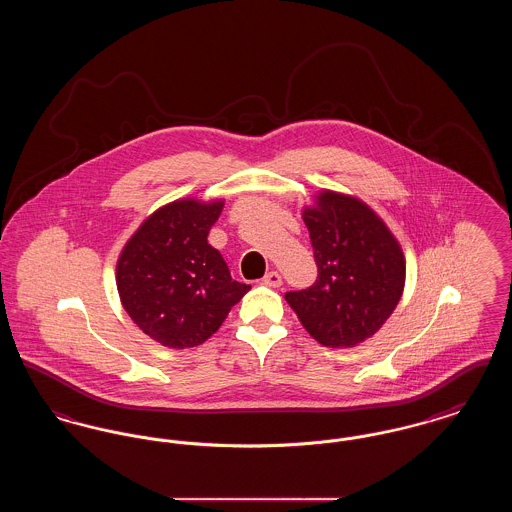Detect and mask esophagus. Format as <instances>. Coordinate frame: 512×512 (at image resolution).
Wrapping results in <instances>:
<instances>
[{
    "label": "esophagus",
    "mask_w": 512,
    "mask_h": 512,
    "mask_svg": "<svg viewBox=\"0 0 512 512\" xmlns=\"http://www.w3.org/2000/svg\"><path fill=\"white\" fill-rule=\"evenodd\" d=\"M263 284L268 286V288H280V286H282V276H280L276 270H270V272L265 274Z\"/></svg>",
    "instance_id": "esophagus-1"
}]
</instances>
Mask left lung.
<instances>
[{
	"label": "left lung",
	"mask_w": 512,
	"mask_h": 512,
	"mask_svg": "<svg viewBox=\"0 0 512 512\" xmlns=\"http://www.w3.org/2000/svg\"><path fill=\"white\" fill-rule=\"evenodd\" d=\"M315 249L318 280L288 292L303 328L326 347H355L395 311L407 276L401 244L363 199L320 190L301 211Z\"/></svg>",
	"instance_id": "obj_1"
}]
</instances>
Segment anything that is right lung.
Segmentation results:
<instances>
[{
  "mask_svg": "<svg viewBox=\"0 0 512 512\" xmlns=\"http://www.w3.org/2000/svg\"><path fill=\"white\" fill-rule=\"evenodd\" d=\"M222 205L224 199H174L138 226L117 259L124 311L165 347L209 340L251 288L232 280L219 249L207 242Z\"/></svg>",
  "mask_w": 512,
  "mask_h": 512,
  "instance_id": "right-lung-1",
  "label": "right lung"
}]
</instances>
